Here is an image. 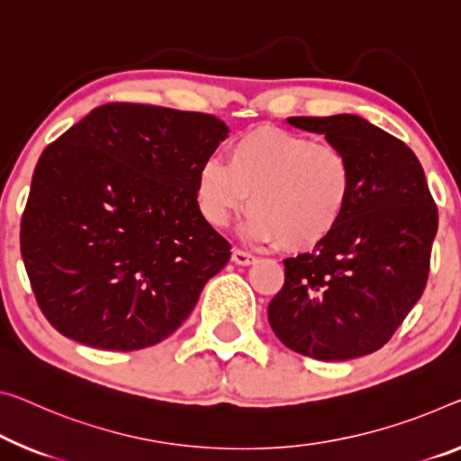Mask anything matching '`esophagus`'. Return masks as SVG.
Listing matches in <instances>:
<instances>
[{"instance_id":"obj_1","label":"esophagus","mask_w":461,"mask_h":461,"mask_svg":"<svg viewBox=\"0 0 461 461\" xmlns=\"http://www.w3.org/2000/svg\"><path fill=\"white\" fill-rule=\"evenodd\" d=\"M232 261H235L237 266H251L255 258L251 253H247L243 249H232Z\"/></svg>"}]
</instances>
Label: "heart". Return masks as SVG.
Segmentation results:
<instances>
[{"instance_id": "b5f03b06", "label": "heart", "mask_w": 461, "mask_h": 461, "mask_svg": "<svg viewBox=\"0 0 461 461\" xmlns=\"http://www.w3.org/2000/svg\"><path fill=\"white\" fill-rule=\"evenodd\" d=\"M350 194L352 167L338 146L267 127L232 141L226 162L210 157L195 173L203 222L224 229L249 206L245 239L280 240L286 249H309L328 239L342 222Z\"/></svg>"}]
</instances>
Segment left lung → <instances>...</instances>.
I'll use <instances>...</instances> for the list:
<instances>
[{"label":"left lung","mask_w":461,"mask_h":461,"mask_svg":"<svg viewBox=\"0 0 461 461\" xmlns=\"http://www.w3.org/2000/svg\"><path fill=\"white\" fill-rule=\"evenodd\" d=\"M350 160L342 222L311 253L285 259L267 320L290 350L350 360L379 350L422 296L438 214L416 154L358 115L288 117Z\"/></svg>","instance_id":"8db88e82"}]
</instances>
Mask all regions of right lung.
<instances>
[{
	"label": "right lung",
	"instance_id": "obj_1",
	"mask_svg": "<svg viewBox=\"0 0 461 461\" xmlns=\"http://www.w3.org/2000/svg\"><path fill=\"white\" fill-rule=\"evenodd\" d=\"M226 136L206 113L111 103L42 150L20 251L59 334L130 352L187 320L230 259L195 203L197 167Z\"/></svg>",
	"mask_w": 461,
	"mask_h": 461
}]
</instances>
